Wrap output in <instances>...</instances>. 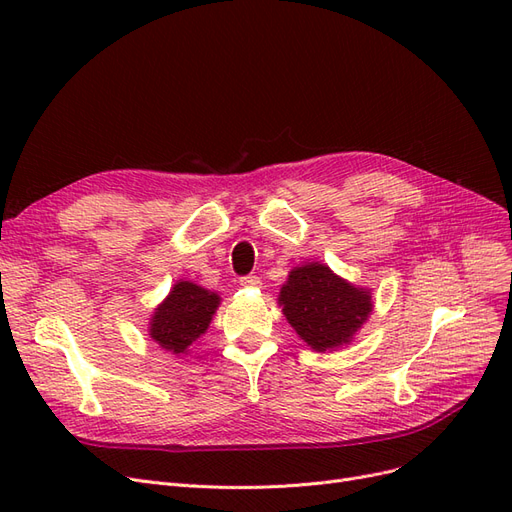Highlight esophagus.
Segmentation results:
<instances>
[{
    "label": "esophagus",
    "mask_w": 512,
    "mask_h": 512,
    "mask_svg": "<svg viewBox=\"0 0 512 512\" xmlns=\"http://www.w3.org/2000/svg\"><path fill=\"white\" fill-rule=\"evenodd\" d=\"M241 286H245V288H258L262 282H260V277H256V275H245V277H241Z\"/></svg>",
    "instance_id": "34e87169"
}]
</instances>
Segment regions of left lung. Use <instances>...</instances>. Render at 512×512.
I'll use <instances>...</instances> for the list:
<instances>
[{
  "instance_id": "1",
  "label": "left lung",
  "mask_w": 512,
  "mask_h": 512,
  "mask_svg": "<svg viewBox=\"0 0 512 512\" xmlns=\"http://www.w3.org/2000/svg\"><path fill=\"white\" fill-rule=\"evenodd\" d=\"M277 301L290 327L318 352L350 344L374 307L367 288L352 286L320 262L294 267Z\"/></svg>"
}]
</instances>
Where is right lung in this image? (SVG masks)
Returning a JSON list of instances; mask_svg holds the SVG:
<instances>
[{"mask_svg":"<svg viewBox=\"0 0 512 512\" xmlns=\"http://www.w3.org/2000/svg\"><path fill=\"white\" fill-rule=\"evenodd\" d=\"M220 305V294L192 282H177L168 297L156 307L149 322V335L160 348L173 354H188V348L209 329Z\"/></svg>","mask_w":512,"mask_h":512,"instance_id":"add662e5","label":"right lung"}]
</instances>
